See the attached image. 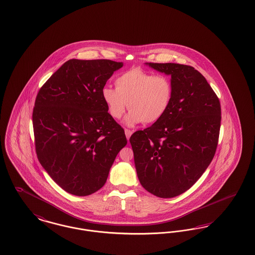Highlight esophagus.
Wrapping results in <instances>:
<instances>
[{"instance_id":"1","label":"esophagus","mask_w":255,"mask_h":255,"mask_svg":"<svg viewBox=\"0 0 255 255\" xmlns=\"http://www.w3.org/2000/svg\"><path fill=\"white\" fill-rule=\"evenodd\" d=\"M132 134H133V131H132V130L125 129V135H126V137H127V139H128V140H129V138H130V136H131Z\"/></svg>"}]
</instances>
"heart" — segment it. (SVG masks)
Wrapping results in <instances>:
<instances>
[{
	"label": "heart",
	"instance_id": "1",
	"mask_svg": "<svg viewBox=\"0 0 255 255\" xmlns=\"http://www.w3.org/2000/svg\"><path fill=\"white\" fill-rule=\"evenodd\" d=\"M115 84L116 89L103 88V101L115 120H120L128 108L131 111L126 118L129 126L157 122L165 116L172 100L173 87L167 76L132 68L119 76Z\"/></svg>",
	"mask_w": 255,
	"mask_h": 255
}]
</instances>
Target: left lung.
<instances>
[{
	"label": "left lung",
	"instance_id": "obj_1",
	"mask_svg": "<svg viewBox=\"0 0 255 255\" xmlns=\"http://www.w3.org/2000/svg\"><path fill=\"white\" fill-rule=\"evenodd\" d=\"M171 75L173 95L165 116L130 137L135 169L150 194L170 198L188 191L212 162L222 121L220 99L203 75L179 63H147Z\"/></svg>",
	"mask_w": 255,
	"mask_h": 255
}]
</instances>
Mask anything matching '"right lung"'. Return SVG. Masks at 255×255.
I'll return each mask as SVG.
<instances>
[{"instance_id":"right-lung-1","label":"right lung","mask_w":255,"mask_h":255,"mask_svg":"<svg viewBox=\"0 0 255 255\" xmlns=\"http://www.w3.org/2000/svg\"><path fill=\"white\" fill-rule=\"evenodd\" d=\"M122 62L69 60L38 90L32 111L39 163L62 190L78 196L100 190L127 144L108 113L102 90Z\"/></svg>"}]
</instances>
